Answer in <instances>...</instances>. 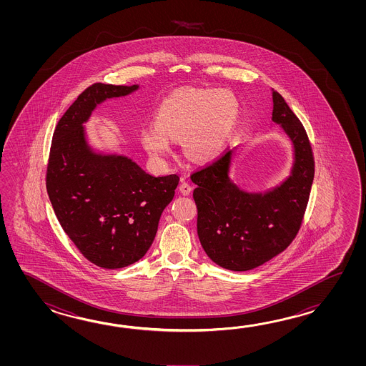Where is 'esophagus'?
Returning a JSON list of instances; mask_svg holds the SVG:
<instances>
[{
  "instance_id": "obj_1",
  "label": "esophagus",
  "mask_w": 366,
  "mask_h": 366,
  "mask_svg": "<svg viewBox=\"0 0 366 366\" xmlns=\"http://www.w3.org/2000/svg\"><path fill=\"white\" fill-rule=\"evenodd\" d=\"M191 189H192V187H191V184H189V183H187V182H184V180H183V182H182V183H180V186H179L180 194H184V196H187V194H191Z\"/></svg>"
}]
</instances>
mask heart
Listing matches in <instances>:
<instances>
[{"mask_svg": "<svg viewBox=\"0 0 366 366\" xmlns=\"http://www.w3.org/2000/svg\"><path fill=\"white\" fill-rule=\"evenodd\" d=\"M239 114L237 97L229 90L180 87L161 102L156 124L141 131L149 154L164 162L172 141L183 137V149L194 161L219 156L232 136Z\"/></svg>", "mask_w": 366, "mask_h": 366, "instance_id": "b5f03b06", "label": "heart"}]
</instances>
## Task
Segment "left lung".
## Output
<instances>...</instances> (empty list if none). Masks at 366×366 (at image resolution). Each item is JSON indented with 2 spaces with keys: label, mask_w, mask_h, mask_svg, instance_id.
Returning a JSON list of instances; mask_svg holds the SVG:
<instances>
[{
  "label": "left lung",
  "mask_w": 366,
  "mask_h": 366,
  "mask_svg": "<svg viewBox=\"0 0 366 366\" xmlns=\"http://www.w3.org/2000/svg\"><path fill=\"white\" fill-rule=\"evenodd\" d=\"M272 120L295 149L292 172L267 192H246L229 178L233 150L191 175L196 184L197 235L216 264L249 271L279 255L296 238L314 179V157L304 125L277 92Z\"/></svg>",
  "instance_id": "obj_1"
}]
</instances>
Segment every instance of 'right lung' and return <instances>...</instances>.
Returning a JSON list of instances; mask_svg holds the SVG:
<instances>
[{
	"instance_id": "add662e5",
	"label": "right lung",
	"mask_w": 366,
	"mask_h": 366,
	"mask_svg": "<svg viewBox=\"0 0 366 366\" xmlns=\"http://www.w3.org/2000/svg\"><path fill=\"white\" fill-rule=\"evenodd\" d=\"M137 89L89 86L56 125L48 159L46 184L56 217L79 252L106 269L147 254L179 183L177 174L153 177L128 157L95 153L86 141L82 124L94 109Z\"/></svg>"
}]
</instances>
